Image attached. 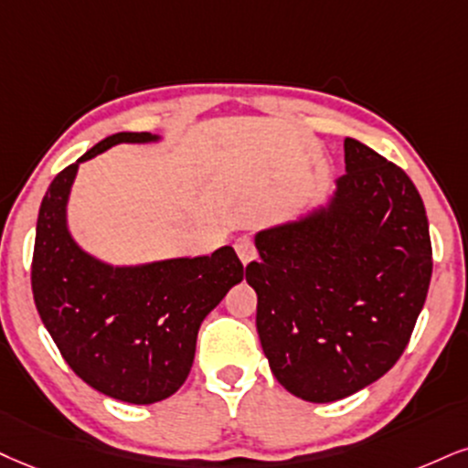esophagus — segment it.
I'll return each instance as SVG.
<instances>
[{
    "instance_id": "obj_1",
    "label": "esophagus",
    "mask_w": 468,
    "mask_h": 468,
    "mask_svg": "<svg viewBox=\"0 0 468 468\" xmlns=\"http://www.w3.org/2000/svg\"><path fill=\"white\" fill-rule=\"evenodd\" d=\"M234 250L239 253L240 262L243 264H250L253 258H256V247H253V240L250 236H240V239L234 243Z\"/></svg>"
}]
</instances>
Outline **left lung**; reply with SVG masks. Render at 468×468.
I'll list each match as a JSON object with an SVG mask.
<instances>
[{"label":"left lung","instance_id":"obj_1","mask_svg":"<svg viewBox=\"0 0 468 468\" xmlns=\"http://www.w3.org/2000/svg\"><path fill=\"white\" fill-rule=\"evenodd\" d=\"M345 176L319 204L253 239L256 327L275 379L330 403L390 371L431 280L430 225L399 166L345 138Z\"/></svg>","mask_w":468,"mask_h":468}]
</instances>
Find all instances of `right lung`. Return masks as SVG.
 <instances>
[{
	"label": "right lung",
	"mask_w": 468,
	"mask_h": 468,
	"mask_svg": "<svg viewBox=\"0 0 468 468\" xmlns=\"http://www.w3.org/2000/svg\"><path fill=\"white\" fill-rule=\"evenodd\" d=\"M155 141L149 132H117L58 173L40 204L32 258L34 303L67 365L90 388L136 406L163 401L186 382L201 323L243 280L232 247L114 267L69 232L80 165L121 143Z\"/></svg>",
	"instance_id": "add662e5"
}]
</instances>
